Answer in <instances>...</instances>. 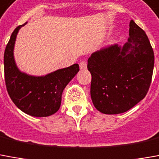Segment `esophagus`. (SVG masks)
<instances>
[{"label":"esophagus","instance_id":"34e87169","mask_svg":"<svg viewBox=\"0 0 159 159\" xmlns=\"http://www.w3.org/2000/svg\"><path fill=\"white\" fill-rule=\"evenodd\" d=\"M86 62L85 61H82L80 62V68L81 69V70H84V69H86Z\"/></svg>","mask_w":159,"mask_h":159}]
</instances>
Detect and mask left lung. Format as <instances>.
Here are the masks:
<instances>
[{
    "label": "left lung",
    "instance_id": "left-lung-1",
    "mask_svg": "<svg viewBox=\"0 0 159 159\" xmlns=\"http://www.w3.org/2000/svg\"><path fill=\"white\" fill-rule=\"evenodd\" d=\"M154 52L144 31L130 21L128 41L102 48L88 59L91 98L105 114L130 110L145 97L152 82Z\"/></svg>",
    "mask_w": 159,
    "mask_h": 159
}]
</instances>
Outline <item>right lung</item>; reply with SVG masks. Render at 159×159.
I'll list each match as a JSON object with an SVG mask.
<instances>
[{"instance_id": "1", "label": "right lung", "mask_w": 159, "mask_h": 159, "mask_svg": "<svg viewBox=\"0 0 159 159\" xmlns=\"http://www.w3.org/2000/svg\"><path fill=\"white\" fill-rule=\"evenodd\" d=\"M26 24L15 28L5 49L7 90L15 106L23 112L34 117H48L60 109L63 90L80 68L78 64H73L45 76H32L20 72L15 64L14 48L20 28Z\"/></svg>"}]
</instances>
